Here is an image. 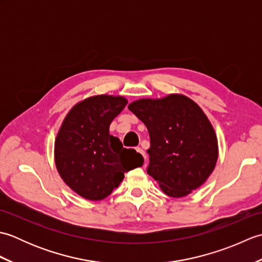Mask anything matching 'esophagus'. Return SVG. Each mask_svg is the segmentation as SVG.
<instances>
[{
    "mask_svg": "<svg viewBox=\"0 0 262 262\" xmlns=\"http://www.w3.org/2000/svg\"><path fill=\"white\" fill-rule=\"evenodd\" d=\"M136 152L140 153V154L142 155V157H145V153H144V151H143V149H142L141 147H137V148H136Z\"/></svg>",
    "mask_w": 262,
    "mask_h": 262,
    "instance_id": "esophagus-1",
    "label": "esophagus"
}]
</instances>
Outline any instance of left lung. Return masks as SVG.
Masks as SVG:
<instances>
[{"mask_svg": "<svg viewBox=\"0 0 262 262\" xmlns=\"http://www.w3.org/2000/svg\"><path fill=\"white\" fill-rule=\"evenodd\" d=\"M146 126L151 147L147 174L173 198L186 197L213 173L219 159L214 127L199 105L179 93L128 104Z\"/></svg>", "mask_w": 262, "mask_h": 262, "instance_id": "left-lung-1", "label": "left lung"}]
</instances>
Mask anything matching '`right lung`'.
Instances as JSON below:
<instances>
[{
    "label": "right lung",
    "instance_id": "1",
    "mask_svg": "<svg viewBox=\"0 0 262 262\" xmlns=\"http://www.w3.org/2000/svg\"><path fill=\"white\" fill-rule=\"evenodd\" d=\"M122 96L98 94L74 104L60 125L54 146L55 165L63 181L79 196L102 200L124 180V173L142 166L144 159L127 149L109 126L127 104Z\"/></svg>",
    "mask_w": 262,
    "mask_h": 262
}]
</instances>
